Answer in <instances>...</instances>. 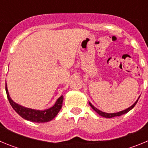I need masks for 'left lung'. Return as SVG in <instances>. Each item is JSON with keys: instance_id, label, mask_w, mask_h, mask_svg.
<instances>
[{"instance_id": "obj_1", "label": "left lung", "mask_w": 148, "mask_h": 148, "mask_svg": "<svg viewBox=\"0 0 148 148\" xmlns=\"http://www.w3.org/2000/svg\"><path fill=\"white\" fill-rule=\"evenodd\" d=\"M139 97H140V96H139ZM139 97L138 98V99H137V100L136 101L135 103H134V104H133V105L130 106V108H127V109L124 110H122V111H119V112H117V113H105V112H103V111L100 110H99V109H98V108H95V107H94V106L92 105V104H91V103H90V101H89V104H90V105L91 106V108H92V109H93L94 110H95V112H96V113H98V114L100 115L101 116H102V117H104V118H113V117H116V116H121V115H123V114H125V113H127V112H129V111H130V110L133 109V108H134V106H135L136 104V103H137V101H138V99H139Z\"/></svg>"}]
</instances>
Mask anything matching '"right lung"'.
Segmentation results:
<instances>
[{
	"label": "right lung",
	"instance_id": "right-lung-1",
	"mask_svg": "<svg viewBox=\"0 0 148 148\" xmlns=\"http://www.w3.org/2000/svg\"><path fill=\"white\" fill-rule=\"evenodd\" d=\"M6 92L7 95L8 100L11 104L12 108L15 110V112L18 115H20L22 118L24 119L28 120L30 121H34V122L42 123V122H48V121L53 120V119L57 116L60 110L62 107V103L64 99L63 95H61L57 101H56L54 105L51 108L46 110H35L31 109V108H25L23 106L20 105L15 102L10 97L9 91L7 89V85L6 83Z\"/></svg>",
	"mask_w": 148,
	"mask_h": 148
}]
</instances>
